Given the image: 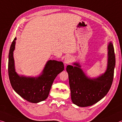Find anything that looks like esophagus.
<instances>
[{"label":"esophagus","mask_w":122,"mask_h":122,"mask_svg":"<svg viewBox=\"0 0 122 122\" xmlns=\"http://www.w3.org/2000/svg\"><path fill=\"white\" fill-rule=\"evenodd\" d=\"M71 60H72V58L71 56H66L64 59V61L65 65H66L70 63H71Z\"/></svg>","instance_id":"obj_1"}]
</instances>
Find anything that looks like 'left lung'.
<instances>
[{"mask_svg":"<svg viewBox=\"0 0 122 122\" xmlns=\"http://www.w3.org/2000/svg\"><path fill=\"white\" fill-rule=\"evenodd\" d=\"M114 47L111 41L107 45V64L106 71L96 78L88 77L78 63L67 65L71 100L80 107L91 106L104 97L111 86L115 67Z\"/></svg>","mask_w":122,"mask_h":122,"instance_id":"obj_1","label":"left lung"}]
</instances>
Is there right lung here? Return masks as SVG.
I'll return each instance as SVG.
<instances>
[{"mask_svg": "<svg viewBox=\"0 0 122 122\" xmlns=\"http://www.w3.org/2000/svg\"><path fill=\"white\" fill-rule=\"evenodd\" d=\"M16 37L11 44L9 54L8 72L12 88L20 96L29 102L37 103L47 98L57 76L64 70L61 61H48L38 77L20 76L16 72L13 58Z\"/></svg>", "mask_w": 122, "mask_h": 122, "instance_id": "obj_1", "label": "right lung"}]
</instances>
